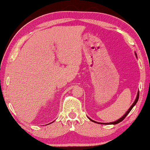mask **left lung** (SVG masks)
Instances as JSON below:
<instances>
[{
    "mask_svg": "<svg viewBox=\"0 0 150 150\" xmlns=\"http://www.w3.org/2000/svg\"><path fill=\"white\" fill-rule=\"evenodd\" d=\"M135 56H137V54H136V53H135ZM138 99H139V92H137V97H136V99H135V101H134L133 102V104H132V106H130V108H129V109L128 110V111H127L126 113H125L124 115H123V116L121 117V118H119V119L118 120H116V121H114V122H111V123H98V122H96V121H94V120H92V119H90V118H89V119L91 120V121H93V122H94V123H100V124H106V125H108V124H113V125H115V124H117V123H120V122H121L122 120H123V119H124V118H125V117H126V116L129 113H130V111H131L132 110V108H133V106H135V105L137 104V101H138Z\"/></svg>",
    "mask_w": 150,
    "mask_h": 150,
    "instance_id": "obj_1",
    "label": "left lung"
}]
</instances>
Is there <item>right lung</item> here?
I'll return each instance as SVG.
<instances>
[{
	"label": "right lung",
	"instance_id": "add662e5",
	"mask_svg": "<svg viewBox=\"0 0 150 150\" xmlns=\"http://www.w3.org/2000/svg\"><path fill=\"white\" fill-rule=\"evenodd\" d=\"M52 123H53V122H52Z\"/></svg>",
	"mask_w": 150,
	"mask_h": 150
}]
</instances>
